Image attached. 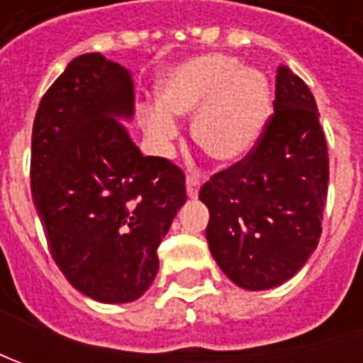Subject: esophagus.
<instances>
[{"instance_id": "34e87169", "label": "esophagus", "mask_w": 363, "mask_h": 363, "mask_svg": "<svg viewBox=\"0 0 363 363\" xmlns=\"http://www.w3.org/2000/svg\"><path fill=\"white\" fill-rule=\"evenodd\" d=\"M186 189H188L189 198H196L198 191H200V177L196 174H189L188 177H186Z\"/></svg>"}]
</instances>
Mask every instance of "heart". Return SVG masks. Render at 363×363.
Wrapping results in <instances>:
<instances>
[{
    "label": "heart",
    "instance_id": "1",
    "mask_svg": "<svg viewBox=\"0 0 363 363\" xmlns=\"http://www.w3.org/2000/svg\"><path fill=\"white\" fill-rule=\"evenodd\" d=\"M160 106L143 113V131L157 149L177 137L174 117H194L191 137L218 163H238L255 147L271 115L269 80L240 68L228 54H206L172 68L160 82Z\"/></svg>",
    "mask_w": 363,
    "mask_h": 363
}]
</instances>
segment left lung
<instances>
[{"mask_svg": "<svg viewBox=\"0 0 363 363\" xmlns=\"http://www.w3.org/2000/svg\"><path fill=\"white\" fill-rule=\"evenodd\" d=\"M274 115L257 147L200 189L210 252L234 285L264 291L303 269L321 236L328 198L325 133L309 86L277 70Z\"/></svg>", "mask_w": 363, "mask_h": 363, "instance_id": "obj_1", "label": "left lung"}]
</instances>
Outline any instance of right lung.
<instances>
[{"label":"right lung","mask_w":363,"mask_h":363,"mask_svg":"<svg viewBox=\"0 0 363 363\" xmlns=\"http://www.w3.org/2000/svg\"><path fill=\"white\" fill-rule=\"evenodd\" d=\"M131 72L82 54L42 96L32 131V198L66 281L101 303L139 299L160 271L157 246L186 203V175L145 157L131 119Z\"/></svg>","instance_id":"obj_1"}]
</instances>
